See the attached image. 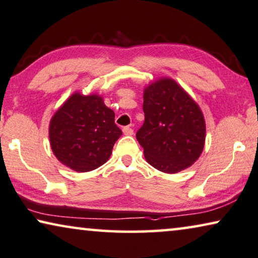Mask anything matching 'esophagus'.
Instances as JSON below:
<instances>
[{
    "label": "esophagus",
    "mask_w": 258,
    "mask_h": 258,
    "mask_svg": "<svg viewBox=\"0 0 258 258\" xmlns=\"http://www.w3.org/2000/svg\"><path fill=\"white\" fill-rule=\"evenodd\" d=\"M122 132H124L125 136H133V130L130 126H126V127L122 128Z\"/></svg>",
    "instance_id": "34e87169"
}]
</instances>
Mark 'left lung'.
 Listing matches in <instances>:
<instances>
[{"label":"left lung","mask_w":258,"mask_h":258,"mask_svg":"<svg viewBox=\"0 0 258 258\" xmlns=\"http://www.w3.org/2000/svg\"><path fill=\"white\" fill-rule=\"evenodd\" d=\"M144 112L137 139L152 167L176 174L199 159L205 146V119L195 99L175 80L160 78L145 87Z\"/></svg>","instance_id":"obj_1"}]
</instances>
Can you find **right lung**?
<instances>
[{"label": "right lung", "instance_id": "obj_1", "mask_svg": "<svg viewBox=\"0 0 258 258\" xmlns=\"http://www.w3.org/2000/svg\"><path fill=\"white\" fill-rule=\"evenodd\" d=\"M122 134L114 124V112L98 94L75 91L49 121L52 152L63 166L78 172L97 169L110 159Z\"/></svg>", "mask_w": 258, "mask_h": 258}]
</instances>
